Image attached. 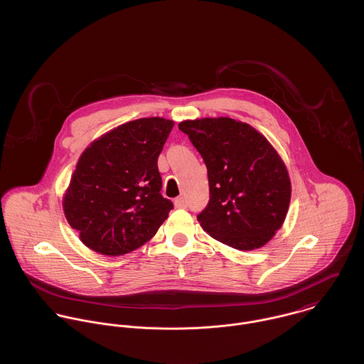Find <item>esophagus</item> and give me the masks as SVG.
Listing matches in <instances>:
<instances>
[{
    "instance_id": "1",
    "label": "esophagus",
    "mask_w": 364,
    "mask_h": 364,
    "mask_svg": "<svg viewBox=\"0 0 364 364\" xmlns=\"http://www.w3.org/2000/svg\"><path fill=\"white\" fill-rule=\"evenodd\" d=\"M175 208H188V202H186V199H185V198H182V196H181V198H178V199H175Z\"/></svg>"
}]
</instances>
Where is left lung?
Returning <instances> with one entry per match:
<instances>
[{"mask_svg": "<svg viewBox=\"0 0 364 364\" xmlns=\"http://www.w3.org/2000/svg\"><path fill=\"white\" fill-rule=\"evenodd\" d=\"M178 127L208 166L210 200L198 214L203 230L240 251L270 241L291 196L287 169L270 143L230 117L185 120Z\"/></svg>", "mask_w": 364, "mask_h": 364, "instance_id": "8db88e82", "label": "left lung"}]
</instances>
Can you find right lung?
<instances>
[{
    "label": "right lung",
    "mask_w": 364,
    "mask_h": 364,
    "mask_svg": "<svg viewBox=\"0 0 364 364\" xmlns=\"http://www.w3.org/2000/svg\"><path fill=\"white\" fill-rule=\"evenodd\" d=\"M172 120L144 117L124 123L94 141L80 156L64 214L95 252L119 257L156 235L173 208L161 195L158 156Z\"/></svg>",
    "instance_id": "1"
}]
</instances>
